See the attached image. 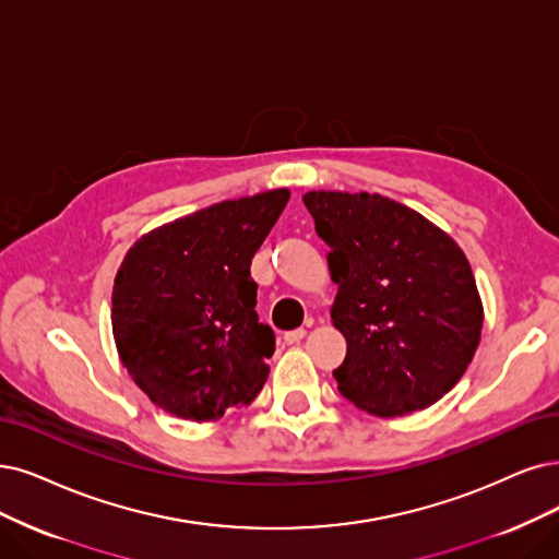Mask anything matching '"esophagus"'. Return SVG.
I'll list each match as a JSON object with an SVG mask.
<instances>
[{
    "instance_id": "1",
    "label": "esophagus",
    "mask_w": 559,
    "mask_h": 559,
    "mask_svg": "<svg viewBox=\"0 0 559 559\" xmlns=\"http://www.w3.org/2000/svg\"><path fill=\"white\" fill-rule=\"evenodd\" d=\"M304 336H306V329H293V332H285V334H283V341H285V345H295V343H299Z\"/></svg>"
}]
</instances>
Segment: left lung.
I'll return each mask as SVG.
<instances>
[{"instance_id": "left-lung-1", "label": "left lung", "mask_w": 559, "mask_h": 559, "mask_svg": "<svg viewBox=\"0 0 559 559\" xmlns=\"http://www.w3.org/2000/svg\"><path fill=\"white\" fill-rule=\"evenodd\" d=\"M338 285L332 320L347 341L338 391L378 417L438 403L467 370L484 308L447 233L378 193L304 195Z\"/></svg>"}]
</instances>
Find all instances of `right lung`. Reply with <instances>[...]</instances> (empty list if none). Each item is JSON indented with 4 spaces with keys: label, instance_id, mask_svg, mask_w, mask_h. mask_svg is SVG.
Returning <instances> with one entry per match:
<instances>
[{
    "label": "right lung",
    "instance_id": "1",
    "mask_svg": "<svg viewBox=\"0 0 559 559\" xmlns=\"http://www.w3.org/2000/svg\"><path fill=\"white\" fill-rule=\"evenodd\" d=\"M290 191L225 200L133 243L112 287L121 364L160 409L216 421L266 382L274 332L255 313L251 260Z\"/></svg>",
    "mask_w": 559,
    "mask_h": 559
}]
</instances>
